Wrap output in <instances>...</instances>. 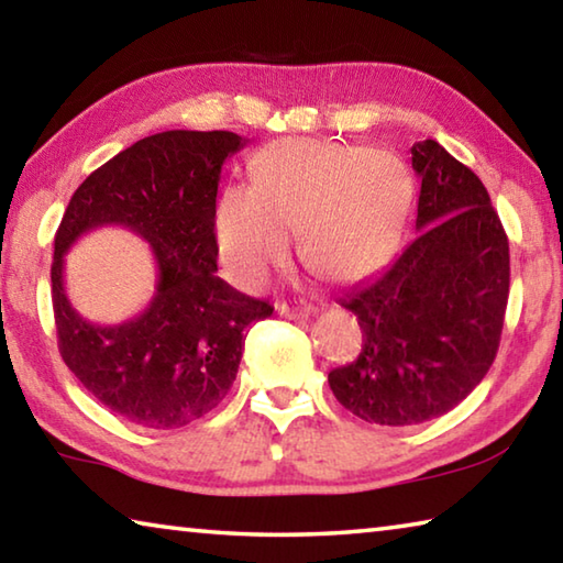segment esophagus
<instances>
[{
  "mask_svg": "<svg viewBox=\"0 0 563 563\" xmlns=\"http://www.w3.org/2000/svg\"><path fill=\"white\" fill-rule=\"evenodd\" d=\"M278 312L288 320H308L312 312H316V308L302 300L300 302H278Z\"/></svg>",
  "mask_w": 563,
  "mask_h": 563,
  "instance_id": "1",
  "label": "esophagus"
}]
</instances>
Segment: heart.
<instances>
[{
    "mask_svg": "<svg viewBox=\"0 0 563 563\" xmlns=\"http://www.w3.org/2000/svg\"><path fill=\"white\" fill-rule=\"evenodd\" d=\"M412 176L385 151L322 139H280L253 158V186H228L216 206L218 253L231 278L261 288L290 255L332 283L393 258L412 203Z\"/></svg>",
    "mask_w": 563,
    "mask_h": 563,
    "instance_id": "obj_1",
    "label": "heart"
}]
</instances>
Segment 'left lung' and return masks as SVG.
<instances>
[{"label": "left lung", "mask_w": 563, "mask_h": 563, "mask_svg": "<svg viewBox=\"0 0 563 563\" xmlns=\"http://www.w3.org/2000/svg\"><path fill=\"white\" fill-rule=\"evenodd\" d=\"M417 238L340 305L362 350L332 369L338 402L373 424L442 417L489 373L509 298V241L487 188L437 141H417Z\"/></svg>", "instance_id": "left-lung-1"}]
</instances>
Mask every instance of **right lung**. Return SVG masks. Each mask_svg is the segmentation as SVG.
Returning a JSON list of instances; mask_svg holds the SVG:
<instances>
[{
    "mask_svg": "<svg viewBox=\"0 0 563 563\" xmlns=\"http://www.w3.org/2000/svg\"><path fill=\"white\" fill-rule=\"evenodd\" d=\"M245 146L231 131H164L107 161L71 196L54 238L52 302L59 352L89 395L146 430H176L221 402L245 330L273 316L218 278L221 166ZM123 224L152 245L159 280L150 308L121 327L81 319L63 290V255L84 233Z\"/></svg>",
    "mask_w": 563,
    "mask_h": 563,
    "instance_id": "1",
    "label": "right lung"
}]
</instances>
